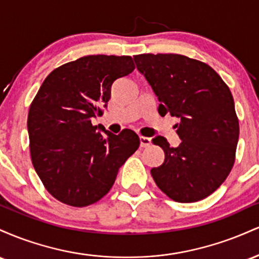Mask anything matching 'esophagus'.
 Instances as JSON below:
<instances>
[{
  "label": "esophagus",
  "instance_id": "1",
  "mask_svg": "<svg viewBox=\"0 0 259 259\" xmlns=\"http://www.w3.org/2000/svg\"><path fill=\"white\" fill-rule=\"evenodd\" d=\"M151 145V139L145 138V136H140V146L141 147H148Z\"/></svg>",
  "mask_w": 259,
  "mask_h": 259
}]
</instances>
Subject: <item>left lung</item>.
Masks as SVG:
<instances>
[{
  "instance_id": "8db88e82",
  "label": "left lung",
  "mask_w": 259,
  "mask_h": 259,
  "mask_svg": "<svg viewBox=\"0 0 259 259\" xmlns=\"http://www.w3.org/2000/svg\"><path fill=\"white\" fill-rule=\"evenodd\" d=\"M134 61L158 97L159 114L179 119V146L170 147L163 136L152 139L164 151L162 165L151 169L154 183L177 202L203 200L235 162L239 120L233 95L214 69L186 56L147 53Z\"/></svg>"
}]
</instances>
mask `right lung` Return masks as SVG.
<instances>
[{
  "mask_svg": "<svg viewBox=\"0 0 259 259\" xmlns=\"http://www.w3.org/2000/svg\"><path fill=\"white\" fill-rule=\"evenodd\" d=\"M134 69L129 56H85L50 73L37 91L28 115L31 162L58 201L85 207L101 200L139 148L132 130L114 135L91 123L113 82Z\"/></svg>",
  "mask_w": 259,
  "mask_h": 259,
  "instance_id": "1",
  "label": "right lung"
}]
</instances>
